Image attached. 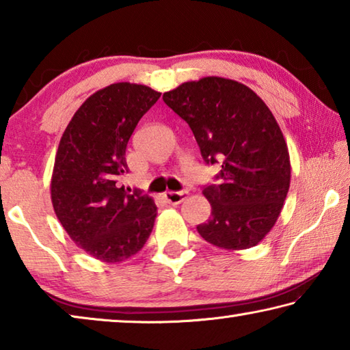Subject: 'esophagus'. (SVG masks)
Instances as JSON below:
<instances>
[{"label":"esophagus","instance_id":"esophagus-1","mask_svg":"<svg viewBox=\"0 0 350 350\" xmlns=\"http://www.w3.org/2000/svg\"><path fill=\"white\" fill-rule=\"evenodd\" d=\"M188 191H165L163 198L171 205H177L187 199Z\"/></svg>","mask_w":350,"mask_h":350}]
</instances>
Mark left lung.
<instances>
[{"instance_id": "obj_1", "label": "left lung", "mask_w": 350, "mask_h": 350, "mask_svg": "<svg viewBox=\"0 0 350 350\" xmlns=\"http://www.w3.org/2000/svg\"><path fill=\"white\" fill-rule=\"evenodd\" d=\"M185 120L206 163H222L221 185L205 187L208 222L198 232L225 250H245L265 238L281 215L290 187V156L276 118L239 81L204 77L163 94Z\"/></svg>"}]
</instances>
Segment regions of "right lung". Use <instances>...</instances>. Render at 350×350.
<instances>
[{"label": "right lung", "instance_id": "obj_1", "mask_svg": "<svg viewBox=\"0 0 350 350\" xmlns=\"http://www.w3.org/2000/svg\"><path fill=\"white\" fill-rule=\"evenodd\" d=\"M161 92L112 83L94 92L64 129L51 179V199L69 238L102 262H122L144 248L154 227V199L118 185L135 126Z\"/></svg>", "mask_w": 350, "mask_h": 350}]
</instances>
